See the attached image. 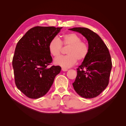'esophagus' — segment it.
Listing matches in <instances>:
<instances>
[{"label": "esophagus", "instance_id": "obj_1", "mask_svg": "<svg viewBox=\"0 0 126 126\" xmlns=\"http://www.w3.org/2000/svg\"><path fill=\"white\" fill-rule=\"evenodd\" d=\"M62 69L63 71H66L68 70V69H67V68H63V67L62 68Z\"/></svg>", "mask_w": 126, "mask_h": 126}]
</instances>
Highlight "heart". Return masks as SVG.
I'll return each mask as SVG.
<instances>
[{"mask_svg":"<svg viewBox=\"0 0 126 126\" xmlns=\"http://www.w3.org/2000/svg\"><path fill=\"white\" fill-rule=\"evenodd\" d=\"M81 37L71 32L63 35L62 39L57 37L52 38L48 45L49 52L55 58L59 57L63 50V45L68 47L66 56L60 57L55 60V63L64 68L74 66L77 62L84 60L89 53V47L85 41H81Z\"/></svg>","mask_w":126,"mask_h":126,"instance_id":"b5f03b06","label":"heart"}]
</instances>
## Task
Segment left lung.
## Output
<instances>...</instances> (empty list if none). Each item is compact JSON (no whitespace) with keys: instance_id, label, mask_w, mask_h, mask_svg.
Masks as SVG:
<instances>
[{"instance_id":"1","label":"left lung","mask_w":126,"mask_h":126,"mask_svg":"<svg viewBox=\"0 0 126 126\" xmlns=\"http://www.w3.org/2000/svg\"><path fill=\"white\" fill-rule=\"evenodd\" d=\"M69 30L81 33L89 47L88 56L77 68V77L72 83L74 88L82 97H96L109 83L112 68L109 50L101 38L90 29L76 27Z\"/></svg>"}]
</instances>
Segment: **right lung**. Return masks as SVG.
I'll return each instance as SVG.
<instances>
[{
    "label": "right lung",
    "instance_id": "1",
    "mask_svg": "<svg viewBox=\"0 0 126 126\" xmlns=\"http://www.w3.org/2000/svg\"><path fill=\"white\" fill-rule=\"evenodd\" d=\"M62 28L35 27L16 45L12 63L15 84L29 98L37 99L46 94L60 72L59 66L48 67L52 61L48 45Z\"/></svg>",
    "mask_w": 126,
    "mask_h": 126
}]
</instances>
